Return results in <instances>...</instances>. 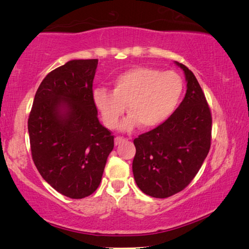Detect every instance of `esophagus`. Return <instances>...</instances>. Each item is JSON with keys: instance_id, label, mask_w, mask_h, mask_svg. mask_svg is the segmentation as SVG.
<instances>
[{"instance_id": "1", "label": "esophagus", "mask_w": 249, "mask_h": 249, "mask_svg": "<svg viewBox=\"0 0 249 249\" xmlns=\"http://www.w3.org/2000/svg\"><path fill=\"white\" fill-rule=\"evenodd\" d=\"M125 140L123 137H115L114 138V144H115V146H117V145H120L121 142H123Z\"/></svg>"}]
</instances>
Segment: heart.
<instances>
[{
	"instance_id": "1",
	"label": "heart",
	"mask_w": 249,
	"mask_h": 249,
	"mask_svg": "<svg viewBox=\"0 0 249 249\" xmlns=\"http://www.w3.org/2000/svg\"><path fill=\"white\" fill-rule=\"evenodd\" d=\"M182 93L183 82L178 73L136 67L113 79V91L98 88L92 96L109 128L119 124L127 105L130 115L122 123L121 129L132 130L137 125L150 129L165 123L178 107Z\"/></svg>"
}]
</instances>
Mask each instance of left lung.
I'll return each instance as SVG.
<instances>
[{"label":"left lung","instance_id":"1","mask_svg":"<svg viewBox=\"0 0 249 249\" xmlns=\"http://www.w3.org/2000/svg\"><path fill=\"white\" fill-rule=\"evenodd\" d=\"M187 92L165 123L134 140L133 174L147 196L163 199L182 191L209 154L212 116L196 75L182 64Z\"/></svg>","mask_w":249,"mask_h":249}]
</instances>
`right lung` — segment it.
Returning <instances> with one entry per match:
<instances>
[{"label": "right lung", "instance_id": "right-lung-1", "mask_svg": "<svg viewBox=\"0 0 249 249\" xmlns=\"http://www.w3.org/2000/svg\"><path fill=\"white\" fill-rule=\"evenodd\" d=\"M98 59H74L40 83L28 119L32 157L54 190L83 199L100 185L114 137L93 102Z\"/></svg>", "mask_w": 249, "mask_h": 249}]
</instances>
